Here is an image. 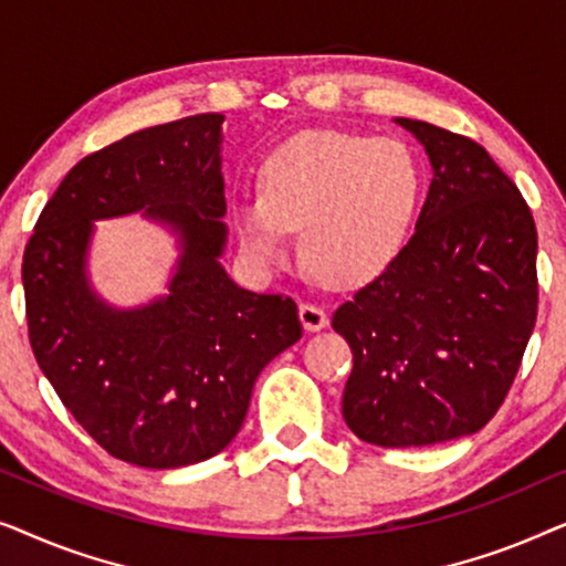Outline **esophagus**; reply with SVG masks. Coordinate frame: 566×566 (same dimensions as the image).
Returning a JSON list of instances; mask_svg holds the SVG:
<instances>
[{"label":"esophagus","mask_w":566,"mask_h":566,"mask_svg":"<svg viewBox=\"0 0 566 566\" xmlns=\"http://www.w3.org/2000/svg\"><path fill=\"white\" fill-rule=\"evenodd\" d=\"M298 316H301V324H304L306 332H319V329L327 327V322H329L327 312H324V308L316 306V304H301Z\"/></svg>","instance_id":"esophagus-1"}]
</instances>
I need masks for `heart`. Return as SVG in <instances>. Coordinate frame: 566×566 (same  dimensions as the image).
Here are the masks:
<instances>
[{
	"mask_svg": "<svg viewBox=\"0 0 566 566\" xmlns=\"http://www.w3.org/2000/svg\"><path fill=\"white\" fill-rule=\"evenodd\" d=\"M424 198V169L399 138L304 130L268 154L260 198L244 196L231 219L239 247L260 270L289 254L291 229L324 281L366 283L391 265Z\"/></svg>",
	"mask_w": 566,
	"mask_h": 566,
	"instance_id": "obj_1",
	"label": "heart"
}]
</instances>
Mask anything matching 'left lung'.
I'll use <instances>...</instances> for the list:
<instances>
[{
  "mask_svg": "<svg viewBox=\"0 0 566 566\" xmlns=\"http://www.w3.org/2000/svg\"><path fill=\"white\" fill-rule=\"evenodd\" d=\"M432 180L415 234L332 327L353 350L343 417L381 448L482 430L507 397L536 324L538 237L515 182L476 142L394 118Z\"/></svg>",
  "mask_w": 566,
  "mask_h": 566,
  "instance_id": "obj_1",
  "label": "left lung"
}]
</instances>
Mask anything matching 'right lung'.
I'll use <instances>...</instances> for the list:
<instances>
[{"instance_id":"add662e5","label":"right lung","mask_w":566,"mask_h":566,"mask_svg":"<svg viewBox=\"0 0 566 566\" xmlns=\"http://www.w3.org/2000/svg\"><path fill=\"white\" fill-rule=\"evenodd\" d=\"M223 115L136 130L84 157L45 203L22 258L35 360L76 422L115 459L180 469L221 453L254 381L301 339L289 296L252 293L221 265L229 242ZM138 212L167 228L168 289L115 307L88 277L94 221Z\"/></svg>"}]
</instances>
